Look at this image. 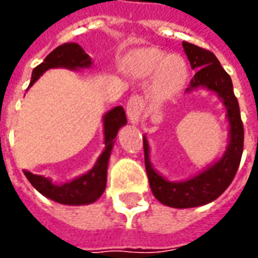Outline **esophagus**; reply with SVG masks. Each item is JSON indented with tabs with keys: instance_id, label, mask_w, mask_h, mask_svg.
<instances>
[{
	"instance_id": "obj_1",
	"label": "esophagus",
	"mask_w": 258,
	"mask_h": 258,
	"mask_svg": "<svg viewBox=\"0 0 258 258\" xmlns=\"http://www.w3.org/2000/svg\"><path fill=\"white\" fill-rule=\"evenodd\" d=\"M144 99L141 98L140 95H133L127 102V114H128V118L131 123H138L141 120V116L144 113Z\"/></svg>"
}]
</instances>
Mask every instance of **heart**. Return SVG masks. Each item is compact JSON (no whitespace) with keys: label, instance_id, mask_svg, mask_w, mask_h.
<instances>
[{"label":"heart","instance_id":"heart-1","mask_svg":"<svg viewBox=\"0 0 258 258\" xmlns=\"http://www.w3.org/2000/svg\"><path fill=\"white\" fill-rule=\"evenodd\" d=\"M131 69L137 76L146 77L155 70V83L153 91L157 96H168L181 88L186 79V63L181 56L170 55L157 49V48H145L135 53Z\"/></svg>","mask_w":258,"mask_h":258}]
</instances>
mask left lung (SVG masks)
Wrapping results in <instances>:
<instances>
[{"label": "left lung", "mask_w": 258, "mask_h": 258, "mask_svg": "<svg viewBox=\"0 0 258 258\" xmlns=\"http://www.w3.org/2000/svg\"><path fill=\"white\" fill-rule=\"evenodd\" d=\"M182 47L188 56L192 69L196 70L186 91L206 87L214 91L224 101L227 107V117L229 120V144L224 156L198 174L194 178L182 182H170L157 174L149 162V146L144 138L145 168L153 196L160 203L177 209H188L196 206L207 205L216 200L232 182L238 171L239 163L243 152V123L239 112V103L233 94L232 80L222 69L216 55L209 49L182 41Z\"/></svg>", "instance_id": "obj_1"}]
</instances>
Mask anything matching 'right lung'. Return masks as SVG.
I'll use <instances>...</instances> for the list:
<instances>
[{
	"label": "right lung",
	"instance_id": "1",
	"mask_svg": "<svg viewBox=\"0 0 258 258\" xmlns=\"http://www.w3.org/2000/svg\"><path fill=\"white\" fill-rule=\"evenodd\" d=\"M91 58L85 53L79 44H63L55 48L52 52L44 59V62L37 66L31 74L30 85L36 83V80L41 76L45 70L51 68H66V69H80L90 68ZM127 123L125 112L123 106L113 107L112 110L105 114L103 117V131H105V151L98 159L94 168L79 178L73 179L63 185H55L51 179L44 178L41 175L30 173L25 170V175L30 181V184L38 192L49 199L55 200L62 205H88L95 202L106 188V173L107 162L112 152L113 142L117 135L120 127Z\"/></svg>",
	"mask_w": 258,
	"mask_h": 258
}]
</instances>
